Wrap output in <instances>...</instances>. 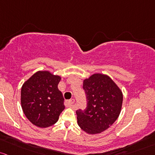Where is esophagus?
Returning <instances> with one entry per match:
<instances>
[{
  "label": "esophagus",
  "mask_w": 155,
  "mask_h": 155,
  "mask_svg": "<svg viewBox=\"0 0 155 155\" xmlns=\"http://www.w3.org/2000/svg\"><path fill=\"white\" fill-rule=\"evenodd\" d=\"M74 101H75L74 99H71V100H69V101H67V104H68V105L69 107H73V105H74Z\"/></svg>",
  "instance_id": "obj_1"
}]
</instances>
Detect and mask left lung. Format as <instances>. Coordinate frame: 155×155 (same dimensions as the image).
Masks as SVG:
<instances>
[{
  "label": "left lung",
  "instance_id": "left-lung-1",
  "mask_svg": "<svg viewBox=\"0 0 155 155\" xmlns=\"http://www.w3.org/2000/svg\"><path fill=\"white\" fill-rule=\"evenodd\" d=\"M87 105L76 110L78 125L90 135L107 130L117 120L121 111L123 93L106 74H94L83 81Z\"/></svg>",
  "mask_w": 155,
  "mask_h": 155
}]
</instances>
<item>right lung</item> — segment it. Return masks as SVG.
I'll return each mask as SVG.
<instances>
[{"label": "right lung", "mask_w": 155, "mask_h": 155, "mask_svg": "<svg viewBox=\"0 0 155 155\" xmlns=\"http://www.w3.org/2000/svg\"><path fill=\"white\" fill-rule=\"evenodd\" d=\"M61 77L48 71H39L23 83L22 110L34 125L46 128L57 122L64 109V98L58 89Z\"/></svg>", "instance_id": "right-lung-1"}]
</instances>
